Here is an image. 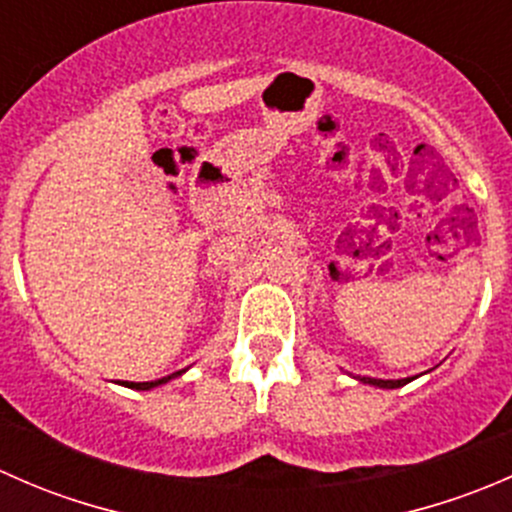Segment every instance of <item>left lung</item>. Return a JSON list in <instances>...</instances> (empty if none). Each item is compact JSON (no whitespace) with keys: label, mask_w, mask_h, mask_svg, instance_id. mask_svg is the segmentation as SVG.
Returning a JSON list of instances; mask_svg holds the SVG:
<instances>
[{"label":"left lung","mask_w":512,"mask_h":512,"mask_svg":"<svg viewBox=\"0 0 512 512\" xmlns=\"http://www.w3.org/2000/svg\"><path fill=\"white\" fill-rule=\"evenodd\" d=\"M356 379H359L361 384L379 386V389H401V386H406L409 381H414V376H409V379H371V376H356Z\"/></svg>","instance_id":"8db88e82"}]
</instances>
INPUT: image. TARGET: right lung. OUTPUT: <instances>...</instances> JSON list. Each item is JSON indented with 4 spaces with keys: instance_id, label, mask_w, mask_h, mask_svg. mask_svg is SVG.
Masks as SVG:
<instances>
[{
    "instance_id": "obj_1",
    "label": "right lung",
    "mask_w": 512,
    "mask_h": 512,
    "mask_svg": "<svg viewBox=\"0 0 512 512\" xmlns=\"http://www.w3.org/2000/svg\"><path fill=\"white\" fill-rule=\"evenodd\" d=\"M183 371H175V374L163 376V379H156V381H126V384H123V386H128V389H136V391H151V389H156V386H160V384H168L170 379L180 376V374H183Z\"/></svg>"
}]
</instances>
